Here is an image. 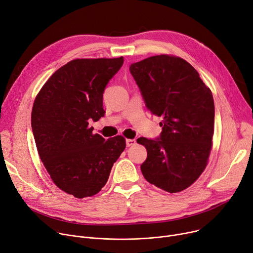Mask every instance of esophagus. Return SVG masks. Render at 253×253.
I'll return each instance as SVG.
<instances>
[{
	"label": "esophagus",
	"mask_w": 253,
	"mask_h": 253,
	"mask_svg": "<svg viewBox=\"0 0 253 253\" xmlns=\"http://www.w3.org/2000/svg\"><path fill=\"white\" fill-rule=\"evenodd\" d=\"M126 146L127 147H130V146H133L135 144V140H131V139H126Z\"/></svg>",
	"instance_id": "1"
}]
</instances>
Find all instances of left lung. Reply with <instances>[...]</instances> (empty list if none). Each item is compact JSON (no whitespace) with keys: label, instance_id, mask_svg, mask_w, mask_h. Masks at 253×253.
<instances>
[{"label":"left lung","instance_id":"obj_1","mask_svg":"<svg viewBox=\"0 0 253 253\" xmlns=\"http://www.w3.org/2000/svg\"><path fill=\"white\" fill-rule=\"evenodd\" d=\"M147 107L161 116L157 140L140 138L147 149L141 165L148 182L170 193L189 187L206 169L212 147L215 106L197 70L175 55L160 54L131 64Z\"/></svg>","mask_w":253,"mask_h":253}]
</instances>
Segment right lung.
I'll return each instance as SVG.
<instances>
[{
	"mask_svg": "<svg viewBox=\"0 0 253 253\" xmlns=\"http://www.w3.org/2000/svg\"><path fill=\"white\" fill-rule=\"evenodd\" d=\"M123 64V56L73 60L35 97L31 126L37 152L53 183L77 199L101 190L126 149L122 135L105 141L89 126L104 115V89Z\"/></svg>",
	"mask_w": 253,
	"mask_h": 253,
	"instance_id": "1",
	"label": "right lung"
}]
</instances>
